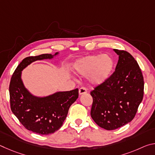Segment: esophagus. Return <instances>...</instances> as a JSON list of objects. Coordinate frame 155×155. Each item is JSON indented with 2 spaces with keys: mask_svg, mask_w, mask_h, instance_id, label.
I'll return each mask as SVG.
<instances>
[{
  "mask_svg": "<svg viewBox=\"0 0 155 155\" xmlns=\"http://www.w3.org/2000/svg\"><path fill=\"white\" fill-rule=\"evenodd\" d=\"M87 92V90L85 87H81L79 89V90H78V93H79L80 95H82V94H85Z\"/></svg>",
  "mask_w": 155,
  "mask_h": 155,
  "instance_id": "esophagus-1",
  "label": "esophagus"
}]
</instances>
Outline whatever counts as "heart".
<instances>
[{
    "mask_svg": "<svg viewBox=\"0 0 155 155\" xmlns=\"http://www.w3.org/2000/svg\"><path fill=\"white\" fill-rule=\"evenodd\" d=\"M115 66V61L109 54H94L83 58L75 63L74 70L83 76L88 75L90 82L100 85L111 76Z\"/></svg>",
    "mask_w": 155,
    "mask_h": 155,
    "instance_id": "b5f03b06",
    "label": "heart"
}]
</instances>
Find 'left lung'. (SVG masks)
Wrapping results in <instances>:
<instances>
[{
	"instance_id": "obj_1",
	"label": "left lung",
	"mask_w": 155,
	"mask_h": 155,
	"mask_svg": "<svg viewBox=\"0 0 155 155\" xmlns=\"http://www.w3.org/2000/svg\"><path fill=\"white\" fill-rule=\"evenodd\" d=\"M119 59L115 72L91 91V117L111 130L132 121L143 96V77L137 62L125 51L114 49Z\"/></svg>"
}]
</instances>
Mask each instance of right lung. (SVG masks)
Listing matches in <instances>:
<instances>
[{
    "instance_id": "add662e5",
    "label": "right lung",
    "mask_w": 155,
    "mask_h": 155,
    "mask_svg": "<svg viewBox=\"0 0 155 155\" xmlns=\"http://www.w3.org/2000/svg\"><path fill=\"white\" fill-rule=\"evenodd\" d=\"M58 54L26 57L18 65L10 81L12 111L27 130L39 135L52 134L61 128L70 107L78 98V90L58 91L44 97L34 96L25 87L21 78L22 71L31 63L51 59Z\"/></svg>"
}]
</instances>
